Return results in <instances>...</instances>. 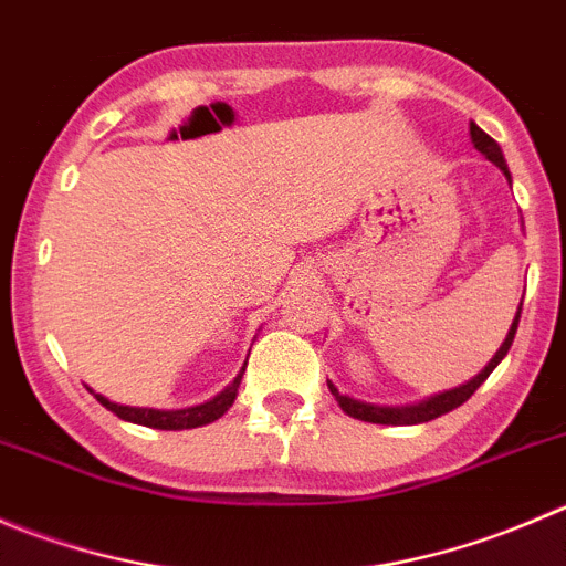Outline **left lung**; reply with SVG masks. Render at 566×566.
<instances>
[{
	"mask_svg": "<svg viewBox=\"0 0 566 566\" xmlns=\"http://www.w3.org/2000/svg\"><path fill=\"white\" fill-rule=\"evenodd\" d=\"M470 137H473L475 149H479L481 155L486 157V160L495 163V166L501 168L503 174H506L509 182H512V174H509L506 160H503L501 146H497L495 140H492V137L486 135V132L481 129L479 124H470ZM520 312H523V304L517 306V315H514L512 328H509L506 339H503V345H501V348H497V354L490 359V365H486L484 370L479 373V376L470 378L468 384H462V387L448 389V392H440V395H434V398L420 400V403H411V406H376V403H365V400H356V398H348V395H343L337 387H334L332 381H328V389H332V395H334V398H337L339 409H343L345 415L356 417V420L381 422V426H417V422L434 420V417L448 415V411H453V409H457V406H462L464 400H468L470 395H473L475 389H479L481 384H484L486 378H490V373L495 370L497 365H501V359L509 354V348H512L514 334H517Z\"/></svg>",
	"mask_w": 566,
	"mask_h": 566,
	"instance_id": "obj_1",
	"label": "left lung"
}]
</instances>
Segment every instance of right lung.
Returning <instances> with one entry per match:
<instances>
[{
	"label": "right lung",
	"mask_w": 566,
	"mask_h": 566,
	"mask_svg": "<svg viewBox=\"0 0 566 566\" xmlns=\"http://www.w3.org/2000/svg\"><path fill=\"white\" fill-rule=\"evenodd\" d=\"M243 370H240L238 378H234L223 392H218L216 398L199 406H188V409L166 411V409H144V406H120V403H113L109 398H104V395L93 392V389L91 392L96 395V400L104 406V409H109L113 415H118L120 420L126 422H137V426H149V429H160V431L199 429V426H207V422L227 415L229 406H232L234 398H238V387H240V378H243Z\"/></svg>",
	"instance_id": "right-lung-1"
}]
</instances>
